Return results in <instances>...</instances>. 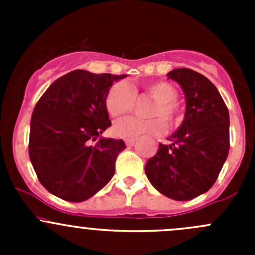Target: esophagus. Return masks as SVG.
Instances as JSON below:
<instances>
[{
  "label": "esophagus",
  "mask_w": 255,
  "mask_h": 255,
  "mask_svg": "<svg viewBox=\"0 0 255 255\" xmlns=\"http://www.w3.org/2000/svg\"><path fill=\"white\" fill-rule=\"evenodd\" d=\"M135 142H137V140H135V139H126V145H127V146H133L135 144Z\"/></svg>",
  "instance_id": "esophagus-1"
}]
</instances>
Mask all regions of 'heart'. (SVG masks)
<instances>
[{"instance_id":"1","label":"heart","mask_w":255,"mask_h":255,"mask_svg":"<svg viewBox=\"0 0 255 255\" xmlns=\"http://www.w3.org/2000/svg\"><path fill=\"white\" fill-rule=\"evenodd\" d=\"M144 92L155 100L146 111V116L151 118L125 117L116 121L112 127V132L116 137L134 139L143 134L158 135L165 129L161 119L168 127H174L179 123L180 111L176 105L179 92L173 85L166 81H154L145 85ZM135 95L137 89H132L123 81L115 82L107 91L105 99L107 112L112 117H120L130 112L134 107Z\"/></svg>"}]
</instances>
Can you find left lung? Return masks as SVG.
<instances>
[{
  "label": "left lung",
  "instance_id": "obj_1",
  "mask_svg": "<svg viewBox=\"0 0 255 255\" xmlns=\"http://www.w3.org/2000/svg\"><path fill=\"white\" fill-rule=\"evenodd\" d=\"M168 78L181 86L186 111L181 126L159 144L145 175L160 194L189 201L212 187L230 151V113L215 85L191 69H174Z\"/></svg>",
  "mask_w": 255,
  "mask_h": 255
}]
</instances>
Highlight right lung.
I'll return each instance as SVG.
<instances>
[{"mask_svg": "<svg viewBox=\"0 0 255 255\" xmlns=\"http://www.w3.org/2000/svg\"><path fill=\"white\" fill-rule=\"evenodd\" d=\"M126 76L70 71L37 102L30 120L29 158L50 194L81 202L112 179L126 144L101 137L111 126L105 99L113 81Z\"/></svg>", "mask_w": 255, "mask_h": 255, "instance_id": "obj_1", "label": "right lung"}]
</instances>
